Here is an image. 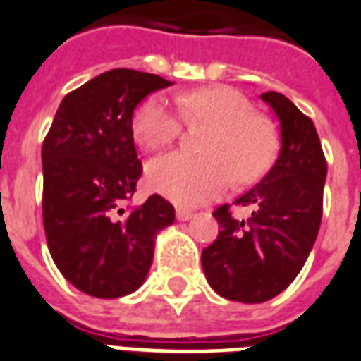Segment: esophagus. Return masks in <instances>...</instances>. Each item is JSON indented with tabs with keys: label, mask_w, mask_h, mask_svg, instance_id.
I'll use <instances>...</instances> for the list:
<instances>
[{
	"label": "esophagus",
	"mask_w": 361,
	"mask_h": 361,
	"mask_svg": "<svg viewBox=\"0 0 361 361\" xmlns=\"http://www.w3.org/2000/svg\"><path fill=\"white\" fill-rule=\"evenodd\" d=\"M195 216L191 210H185V208H178L176 210V217H178V221H189L191 217Z\"/></svg>",
	"instance_id": "1"
}]
</instances>
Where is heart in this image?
I'll use <instances>...</instances> for the list:
<instances>
[{
  "mask_svg": "<svg viewBox=\"0 0 361 361\" xmlns=\"http://www.w3.org/2000/svg\"><path fill=\"white\" fill-rule=\"evenodd\" d=\"M189 121L214 126L204 145L206 157L172 151L147 164V181L178 204L195 206L216 199L233 181L257 178L272 155L274 140L269 126L254 117L247 98L233 89L216 87L176 98ZM181 116L162 96L144 100L132 117V134L145 151H157L174 142L181 132Z\"/></svg>",
  "mask_w": 361,
  "mask_h": 361,
  "instance_id": "heart-1",
  "label": "heart"
}]
</instances>
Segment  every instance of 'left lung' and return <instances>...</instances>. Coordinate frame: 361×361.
<instances>
[{"label":"left lung","instance_id":"1","mask_svg":"<svg viewBox=\"0 0 361 361\" xmlns=\"http://www.w3.org/2000/svg\"><path fill=\"white\" fill-rule=\"evenodd\" d=\"M261 100L279 121V157L235 200L252 210L246 219L231 216L229 204L214 212L221 231L202 250L212 290L238 302H265L295 280L318 236L327 176L314 123L280 92H265Z\"/></svg>","mask_w":361,"mask_h":361}]
</instances>
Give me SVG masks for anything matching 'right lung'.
Here are the masks:
<instances>
[{
  "instance_id": "obj_1",
  "label": "right lung",
  "mask_w": 361,
  "mask_h": 361,
  "mask_svg": "<svg viewBox=\"0 0 361 361\" xmlns=\"http://www.w3.org/2000/svg\"><path fill=\"white\" fill-rule=\"evenodd\" d=\"M170 85L126 68L100 73L64 96L43 142L47 246L64 279L87 295L136 291L157 235L174 224V206L161 195L126 204L142 176L132 115L145 96Z\"/></svg>"
}]
</instances>
